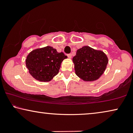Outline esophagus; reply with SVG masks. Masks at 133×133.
<instances>
[{
    "mask_svg": "<svg viewBox=\"0 0 133 133\" xmlns=\"http://www.w3.org/2000/svg\"><path fill=\"white\" fill-rule=\"evenodd\" d=\"M67 56H68V58H70V59H71V54H67Z\"/></svg>",
    "mask_w": 133,
    "mask_h": 133,
    "instance_id": "obj_1",
    "label": "esophagus"
}]
</instances>
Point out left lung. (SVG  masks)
I'll return each instance as SVG.
<instances>
[{
    "label": "left lung",
    "instance_id": "left-lung-1",
    "mask_svg": "<svg viewBox=\"0 0 133 133\" xmlns=\"http://www.w3.org/2000/svg\"><path fill=\"white\" fill-rule=\"evenodd\" d=\"M72 62L78 77L84 81H94L104 72L108 59L102 51L84 46L77 50Z\"/></svg>",
    "mask_w": 133,
    "mask_h": 133
}]
</instances>
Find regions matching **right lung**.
<instances>
[{"label": "right lung", "mask_w": 133, "mask_h": 133, "mask_svg": "<svg viewBox=\"0 0 133 133\" xmlns=\"http://www.w3.org/2000/svg\"><path fill=\"white\" fill-rule=\"evenodd\" d=\"M66 58L62 52H58L52 46H47L30 52L26 57V66L34 79L49 82L59 73L61 63Z\"/></svg>", "instance_id": "1"}]
</instances>
